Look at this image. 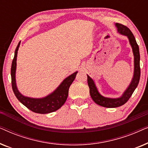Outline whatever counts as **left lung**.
Segmentation results:
<instances>
[{"label": "left lung", "instance_id": "1", "mask_svg": "<svg viewBox=\"0 0 148 148\" xmlns=\"http://www.w3.org/2000/svg\"><path fill=\"white\" fill-rule=\"evenodd\" d=\"M116 26L118 29V32L123 35L127 36L129 40V42L132 47L133 52L134 54V77H133L132 82L131 83L130 86L127 89L122 97L119 98H105L100 94L97 90L96 85H95L94 81L90 76L88 75V84L90 88V94L92 97V100L100 106L106 107V108H116V107L121 106L125 104L130 97L132 96L133 92L135 88H137V85L139 84V79H140L141 69L140 64H139V60H140V54H139V46L137 44L135 38L133 34L130 29L127 26L121 23H116Z\"/></svg>", "mask_w": 148, "mask_h": 148}]
</instances>
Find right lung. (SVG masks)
<instances>
[{"label": "right lung", "instance_id": "obj_1", "mask_svg": "<svg viewBox=\"0 0 148 148\" xmlns=\"http://www.w3.org/2000/svg\"><path fill=\"white\" fill-rule=\"evenodd\" d=\"M20 42L16 48L15 51V56L13 59L11 69V84L12 89L17 98L20 102L24 106L27 107L30 110L39 114H47L52 112L59 109L66 102L68 97L69 89L75 78L77 72L74 73L68 77H66L59 87L51 94L48 95L46 98L36 99L27 98L23 96L18 91L15 83V70H16V60H17V50L19 47Z\"/></svg>", "mask_w": 148, "mask_h": 148}]
</instances>
